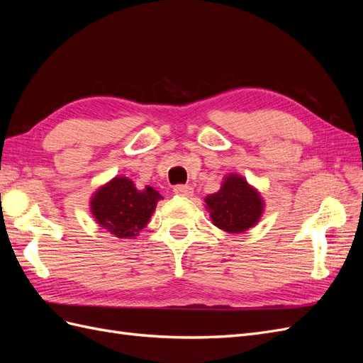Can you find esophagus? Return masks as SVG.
Returning a JSON list of instances; mask_svg holds the SVG:
<instances>
[{
  "label": "esophagus",
  "mask_w": 363,
  "mask_h": 363,
  "mask_svg": "<svg viewBox=\"0 0 363 363\" xmlns=\"http://www.w3.org/2000/svg\"><path fill=\"white\" fill-rule=\"evenodd\" d=\"M174 192L180 195V196H192L194 195V188L188 184H179L174 188Z\"/></svg>",
  "instance_id": "obj_1"
}]
</instances>
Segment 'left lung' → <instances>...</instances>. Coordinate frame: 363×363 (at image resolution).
Masks as SVG:
<instances>
[{"label": "left lung", "instance_id": "obj_1", "mask_svg": "<svg viewBox=\"0 0 363 363\" xmlns=\"http://www.w3.org/2000/svg\"><path fill=\"white\" fill-rule=\"evenodd\" d=\"M206 208L219 230L239 235L257 225L265 211L260 192L239 174H227L218 192L207 195Z\"/></svg>", "mask_w": 363, "mask_h": 363}]
</instances>
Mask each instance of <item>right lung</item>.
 <instances>
[{"mask_svg": "<svg viewBox=\"0 0 363 363\" xmlns=\"http://www.w3.org/2000/svg\"><path fill=\"white\" fill-rule=\"evenodd\" d=\"M162 199L151 186L138 189L133 180L116 175L92 194L89 211L106 232L119 239H135L147 227Z\"/></svg>", "mask_w": 363, "mask_h": 363, "instance_id": "add662e5", "label": "right lung"}]
</instances>
